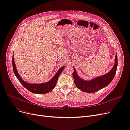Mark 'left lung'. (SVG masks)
I'll use <instances>...</instances> for the list:
<instances>
[{
	"mask_svg": "<svg viewBox=\"0 0 130 130\" xmlns=\"http://www.w3.org/2000/svg\"><path fill=\"white\" fill-rule=\"evenodd\" d=\"M117 67V56H115V64L112 69L107 74L101 76L93 78L90 81L83 80L78 76L75 69L74 67L73 79L76 87L82 91L87 93L95 92L103 89L111 82L116 72Z\"/></svg>",
	"mask_w": 130,
	"mask_h": 130,
	"instance_id": "obj_1",
	"label": "left lung"
}]
</instances>
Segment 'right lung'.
<instances>
[{"label": "right lung", "mask_w": 130, "mask_h": 130, "mask_svg": "<svg viewBox=\"0 0 130 130\" xmlns=\"http://www.w3.org/2000/svg\"><path fill=\"white\" fill-rule=\"evenodd\" d=\"M12 64L14 74L16 77L18 78L20 82L23 85V86L25 88L29 90V91L32 93L37 94H45L52 91L55 87L56 84H57L58 78L60 74L65 68V66H63L61 68H60L57 72L56 73V74L52 78V80H50L48 82L41 84H30L23 81V79H22V78L19 74L18 71H17L16 69V65L14 59V56H13Z\"/></svg>", "instance_id": "add662e5"}]
</instances>
